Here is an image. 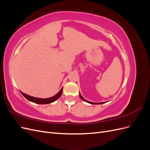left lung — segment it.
Wrapping results in <instances>:
<instances>
[{"instance_id": "1", "label": "left lung", "mask_w": 150, "mask_h": 150, "mask_svg": "<svg viewBox=\"0 0 150 150\" xmlns=\"http://www.w3.org/2000/svg\"><path fill=\"white\" fill-rule=\"evenodd\" d=\"M79 97H80V98H81V99H82L83 101H85V102H87V103H89V104H101L105 103V102H102V103H96L90 102V101H87V100H86V99H85L82 96H81V94H80V93H79Z\"/></svg>"}]
</instances>
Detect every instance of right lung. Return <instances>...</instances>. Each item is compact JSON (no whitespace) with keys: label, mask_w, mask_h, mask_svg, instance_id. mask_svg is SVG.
I'll return each instance as SVG.
<instances>
[{"label":"right lung","mask_w":150,"mask_h":150,"mask_svg":"<svg viewBox=\"0 0 150 150\" xmlns=\"http://www.w3.org/2000/svg\"><path fill=\"white\" fill-rule=\"evenodd\" d=\"M62 88L61 89V90L59 91L58 93H57L56 95H54V96L51 97V98H46V99H42V98H35V97H33V96H29V95L26 94L24 93L21 92V94L23 95V96L29 100V101L31 102H33L34 103H37V104H49V103H53L54 101H56L57 99L59 98L61 94L62 93Z\"/></svg>","instance_id":"add662e5"}]
</instances>
